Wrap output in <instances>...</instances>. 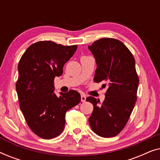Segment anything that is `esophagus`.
Listing matches in <instances>:
<instances>
[{"label": "esophagus", "instance_id": "obj_1", "mask_svg": "<svg viewBox=\"0 0 160 160\" xmlns=\"http://www.w3.org/2000/svg\"><path fill=\"white\" fill-rule=\"evenodd\" d=\"M86 98H87V97L84 95H81V100H82V102H85V101H86Z\"/></svg>", "mask_w": 160, "mask_h": 160}]
</instances>
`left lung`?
<instances>
[{
  "label": "left lung",
  "mask_w": 160,
  "mask_h": 160,
  "mask_svg": "<svg viewBox=\"0 0 160 160\" xmlns=\"http://www.w3.org/2000/svg\"><path fill=\"white\" fill-rule=\"evenodd\" d=\"M88 48L97 63L94 82H103L102 88L107 87L100 105L96 98H87L94 107L89 125L100 136L114 137L125 127L137 100L139 78L135 58L123 43L114 38H100Z\"/></svg>",
  "instance_id": "left-lung-1"
}]
</instances>
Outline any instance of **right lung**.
Wrapping results in <instances>:
<instances>
[{
    "mask_svg": "<svg viewBox=\"0 0 160 160\" xmlns=\"http://www.w3.org/2000/svg\"><path fill=\"white\" fill-rule=\"evenodd\" d=\"M77 46H63L51 41L32 43L22 54L18 64L16 84L19 107L28 125L43 139L58 136L65 128V113L81 101L75 90L54 93V79L60 76L65 63Z\"/></svg>",
    "mask_w": 160,
    "mask_h": 160,
    "instance_id": "obj_1",
    "label": "right lung"
}]
</instances>
